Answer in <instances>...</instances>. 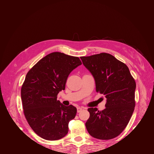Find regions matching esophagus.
Here are the masks:
<instances>
[{"instance_id":"esophagus-1","label":"esophagus","mask_w":154,"mask_h":154,"mask_svg":"<svg viewBox=\"0 0 154 154\" xmlns=\"http://www.w3.org/2000/svg\"><path fill=\"white\" fill-rule=\"evenodd\" d=\"M82 110H83V108H82V107H77V112H78V113L80 112Z\"/></svg>"}]
</instances>
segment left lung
I'll return each instance as SVG.
<instances>
[{
    "instance_id": "1",
    "label": "left lung",
    "mask_w": 154,
    "mask_h": 154,
    "mask_svg": "<svg viewBox=\"0 0 154 154\" xmlns=\"http://www.w3.org/2000/svg\"><path fill=\"white\" fill-rule=\"evenodd\" d=\"M80 59L95 79L96 92L106 98L104 110L88 109L90 117L85 123L87 130L95 139H114L123 132L134 112L135 80L126 65L109 54Z\"/></svg>"
}]
</instances>
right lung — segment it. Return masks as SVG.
Masks as SVG:
<instances>
[{"label": "right lung", "instance_id": "add662e5", "mask_svg": "<svg viewBox=\"0 0 154 154\" xmlns=\"http://www.w3.org/2000/svg\"><path fill=\"white\" fill-rule=\"evenodd\" d=\"M82 64L79 57L52 52L40 59L27 74L21 88L22 106L28 124L47 140L63 138L77 109L63 106L57 94L65 90L70 73Z\"/></svg>", "mask_w": 154, "mask_h": 154}]
</instances>
